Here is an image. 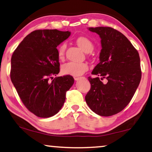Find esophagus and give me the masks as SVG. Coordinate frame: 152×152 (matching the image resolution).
I'll return each mask as SVG.
<instances>
[{"label": "esophagus", "mask_w": 152, "mask_h": 152, "mask_svg": "<svg viewBox=\"0 0 152 152\" xmlns=\"http://www.w3.org/2000/svg\"><path fill=\"white\" fill-rule=\"evenodd\" d=\"M81 78H80V77H75V78H74V80H75L76 81H78V80H80Z\"/></svg>", "instance_id": "34e87169"}]
</instances>
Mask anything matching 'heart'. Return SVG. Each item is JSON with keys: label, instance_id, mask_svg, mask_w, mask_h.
Returning a JSON list of instances; mask_svg holds the SVG:
<instances>
[{"label": "heart", "instance_id": "b5f03b06", "mask_svg": "<svg viewBox=\"0 0 152 152\" xmlns=\"http://www.w3.org/2000/svg\"><path fill=\"white\" fill-rule=\"evenodd\" d=\"M76 44L85 53H91L94 50V44L89 38L86 37H79L76 40ZM66 45L61 44L57 48V55L59 59L64 57ZM88 69V65L85 63L68 62L65 63L61 67V72L65 75L72 76H79L82 75Z\"/></svg>", "mask_w": 152, "mask_h": 152}]
</instances>
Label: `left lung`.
I'll return each mask as SVG.
<instances>
[{
	"mask_svg": "<svg viewBox=\"0 0 152 152\" xmlns=\"http://www.w3.org/2000/svg\"><path fill=\"white\" fill-rule=\"evenodd\" d=\"M88 29L101 39L99 63L91 72L101 78H88L91 89L85 100L97 115L111 116L128 104L139 87L141 79L139 54L128 38L114 28Z\"/></svg>",
	"mask_w": 152,
	"mask_h": 152,
	"instance_id": "1",
	"label": "left lung"
}]
</instances>
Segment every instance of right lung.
I'll return each instance as SVG.
<instances>
[{"label":"right lung","instance_id":"1","mask_svg":"<svg viewBox=\"0 0 152 152\" xmlns=\"http://www.w3.org/2000/svg\"><path fill=\"white\" fill-rule=\"evenodd\" d=\"M71 33L56 29L36 30L28 34L13 52L11 59V82L29 111L42 118L56 115L65 94L74 83L69 75L59 73L57 47Z\"/></svg>","mask_w":152,"mask_h":152}]
</instances>
